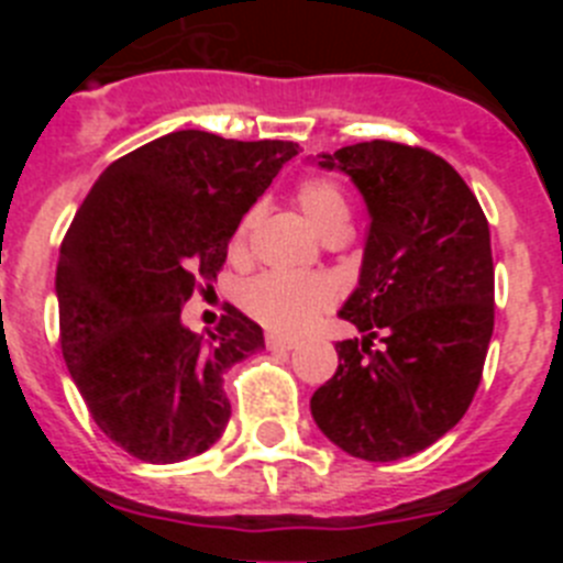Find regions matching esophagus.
Instances as JSON below:
<instances>
[{"mask_svg":"<svg viewBox=\"0 0 563 563\" xmlns=\"http://www.w3.org/2000/svg\"><path fill=\"white\" fill-rule=\"evenodd\" d=\"M267 350L271 352H292L298 350L296 338H285V335H267Z\"/></svg>","mask_w":563,"mask_h":563,"instance_id":"obj_1","label":"esophagus"}]
</instances>
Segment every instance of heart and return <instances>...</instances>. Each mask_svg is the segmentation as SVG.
Instances as JSON below:
<instances>
[{
	"label": "heart",
	"instance_id": "heart-1",
	"mask_svg": "<svg viewBox=\"0 0 563 563\" xmlns=\"http://www.w3.org/2000/svg\"><path fill=\"white\" fill-rule=\"evenodd\" d=\"M296 202L312 228L321 236L350 228V206L343 200L341 188L330 180L312 177L296 188ZM256 222V211L245 213L233 233L231 251L242 253L247 245V233ZM242 305L256 321L276 332L307 330L327 307L332 305V287L321 276H292V273H262L242 287Z\"/></svg>",
	"mask_w": 563,
	"mask_h": 563
}]
</instances>
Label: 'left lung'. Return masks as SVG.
<instances>
[{
	"instance_id": "1",
	"label": "left lung",
	"mask_w": 563,
	"mask_h": 563,
	"mask_svg": "<svg viewBox=\"0 0 563 563\" xmlns=\"http://www.w3.org/2000/svg\"><path fill=\"white\" fill-rule=\"evenodd\" d=\"M312 163L346 174L369 211L357 287L338 310L363 335L335 343L338 369L312 395V420L350 456L402 460L449 434L482 380L490 228L454 166L426 148L369 141Z\"/></svg>"
}]
</instances>
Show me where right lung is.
Instances as JSON below:
<instances>
[{
  "label": "right lung",
  "instance_id": "add662e5",
  "mask_svg": "<svg viewBox=\"0 0 563 563\" xmlns=\"http://www.w3.org/2000/svg\"><path fill=\"white\" fill-rule=\"evenodd\" d=\"M296 154L180 129L107 166L78 208L56 267L62 352L98 429L137 460L183 462L225 431L222 377L265 335L236 307L197 335L183 305L217 282L242 217Z\"/></svg>",
  "mask_w": 563,
  "mask_h": 563
}]
</instances>
